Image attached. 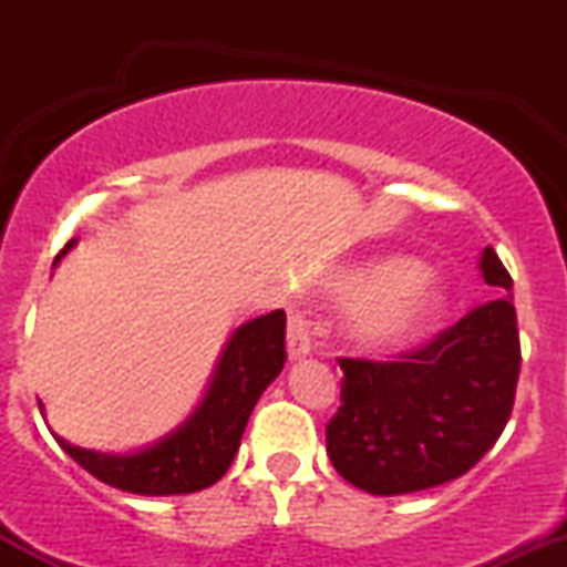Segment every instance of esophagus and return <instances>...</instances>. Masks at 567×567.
I'll return each instance as SVG.
<instances>
[{
    "label": "esophagus",
    "instance_id": "1",
    "mask_svg": "<svg viewBox=\"0 0 567 567\" xmlns=\"http://www.w3.org/2000/svg\"><path fill=\"white\" fill-rule=\"evenodd\" d=\"M311 351V333H309V320H306L303 311L290 309L288 315V357L290 360H301Z\"/></svg>",
    "mask_w": 567,
    "mask_h": 567
}]
</instances>
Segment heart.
Returning a JSON list of instances; mask_svg holds the SVG:
<instances>
[{
    "label": "heart",
    "instance_id": "1",
    "mask_svg": "<svg viewBox=\"0 0 567 567\" xmlns=\"http://www.w3.org/2000/svg\"><path fill=\"white\" fill-rule=\"evenodd\" d=\"M333 292L351 301L343 333L360 351H389L413 341L442 306L426 266L410 256H383L343 271Z\"/></svg>",
    "mask_w": 567,
    "mask_h": 567
}]
</instances>
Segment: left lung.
<instances>
[{"instance_id": "8db88e82", "label": "left lung", "mask_w": 567, "mask_h": 567, "mask_svg": "<svg viewBox=\"0 0 567 567\" xmlns=\"http://www.w3.org/2000/svg\"><path fill=\"white\" fill-rule=\"evenodd\" d=\"M480 269L487 285L512 290L493 247ZM519 360L512 296L477 306L396 362L338 360L341 408L324 429L336 472L373 496L426 491L466 474L509 421Z\"/></svg>"}]
</instances>
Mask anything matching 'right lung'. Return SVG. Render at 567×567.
Here are the masks:
<instances>
[{
	"label": "right lung",
	"instance_id": "obj_1",
	"mask_svg": "<svg viewBox=\"0 0 567 567\" xmlns=\"http://www.w3.org/2000/svg\"><path fill=\"white\" fill-rule=\"evenodd\" d=\"M76 245L58 252L55 264ZM285 311H269L239 324L220 351L207 392L194 413L171 434L135 453H101L58 437L82 470L101 483L138 496H181L216 485L231 466L239 440L264 389L285 365ZM44 413V408L39 405Z\"/></svg>",
	"mask_w": 567,
	"mask_h": 567
}]
</instances>
